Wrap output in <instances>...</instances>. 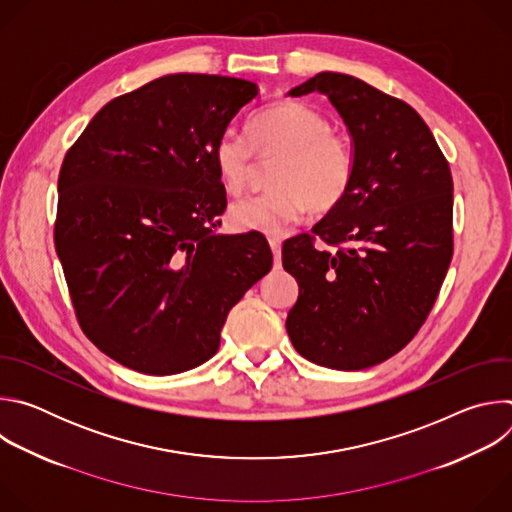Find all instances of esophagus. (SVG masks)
Masks as SVG:
<instances>
[{
  "instance_id": "esophagus-1",
  "label": "esophagus",
  "mask_w": 512,
  "mask_h": 512,
  "mask_svg": "<svg viewBox=\"0 0 512 512\" xmlns=\"http://www.w3.org/2000/svg\"><path fill=\"white\" fill-rule=\"evenodd\" d=\"M269 247H271L273 259H275V267H279L281 265V239L279 237H271L269 239Z\"/></svg>"
}]
</instances>
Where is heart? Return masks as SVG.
Instances as JSON below:
<instances>
[{
	"label": "heart",
	"mask_w": 512,
	"mask_h": 512,
	"mask_svg": "<svg viewBox=\"0 0 512 512\" xmlns=\"http://www.w3.org/2000/svg\"><path fill=\"white\" fill-rule=\"evenodd\" d=\"M255 156L279 158L271 178L275 190L231 206V223L241 231L279 235L287 225L304 221L312 206L320 212L334 208L352 184L348 143L322 113L298 101H283L255 115L247 137L227 131L216 141L214 162L229 194L239 196L249 188Z\"/></svg>",
	"instance_id": "heart-1"
}]
</instances>
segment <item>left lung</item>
<instances>
[{
  "instance_id": "1",
  "label": "left lung",
  "mask_w": 512,
  "mask_h": 512,
  "mask_svg": "<svg viewBox=\"0 0 512 512\" xmlns=\"http://www.w3.org/2000/svg\"><path fill=\"white\" fill-rule=\"evenodd\" d=\"M314 91L348 125L354 174L312 233L283 243V267L300 285L285 328L304 358L360 371L405 348L440 294L454 255V182L405 101L340 72H320L289 95ZM318 240L337 249L320 250Z\"/></svg>"
}]
</instances>
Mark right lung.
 Returning <instances> with one entry per match:
<instances>
[{
  "label": "right lung",
  "mask_w": 512,
  "mask_h": 512,
  "mask_svg": "<svg viewBox=\"0 0 512 512\" xmlns=\"http://www.w3.org/2000/svg\"><path fill=\"white\" fill-rule=\"evenodd\" d=\"M257 99L243 79L180 72L109 101L58 174L54 245L85 336L127 369L176 375L221 344L273 265L263 235H218L216 141Z\"/></svg>",
  "instance_id": "right-lung-1"
}]
</instances>
